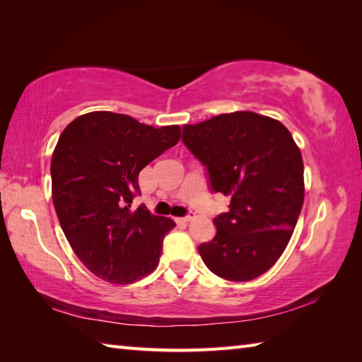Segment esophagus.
<instances>
[{"label": "esophagus", "mask_w": 362, "mask_h": 362, "mask_svg": "<svg viewBox=\"0 0 362 362\" xmlns=\"http://www.w3.org/2000/svg\"><path fill=\"white\" fill-rule=\"evenodd\" d=\"M193 218H194V214L189 213V214H187V216H183V218H175V222H179V224H185V222H189Z\"/></svg>", "instance_id": "34e87169"}]
</instances>
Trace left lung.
I'll list each match as a JSON object with an SVG mask.
<instances>
[{
  "instance_id": "8db88e82",
  "label": "left lung",
  "mask_w": 362,
  "mask_h": 362,
  "mask_svg": "<svg viewBox=\"0 0 362 362\" xmlns=\"http://www.w3.org/2000/svg\"><path fill=\"white\" fill-rule=\"evenodd\" d=\"M182 132L211 193L232 199L214 218L216 235L199 245L205 266L230 281L257 279L286 249L302 211L303 160L294 138L280 121L253 112L218 115Z\"/></svg>"
}]
</instances>
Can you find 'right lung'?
<instances>
[{"instance_id": "add662e5", "label": "right lung", "mask_w": 362, "mask_h": 362, "mask_svg": "<svg viewBox=\"0 0 362 362\" xmlns=\"http://www.w3.org/2000/svg\"><path fill=\"white\" fill-rule=\"evenodd\" d=\"M179 138V126L156 129L112 112L82 115L59 136L51 160L54 209L71 249L99 279L129 284L156 271L175 224L130 204L141 194V169Z\"/></svg>"}]
</instances>
